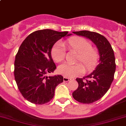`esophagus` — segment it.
<instances>
[{
    "label": "esophagus",
    "instance_id": "1",
    "mask_svg": "<svg viewBox=\"0 0 126 126\" xmlns=\"http://www.w3.org/2000/svg\"><path fill=\"white\" fill-rule=\"evenodd\" d=\"M70 80H71V79L66 78V77H64V78H63V80H64V82H68V81H69Z\"/></svg>",
    "mask_w": 126,
    "mask_h": 126
}]
</instances>
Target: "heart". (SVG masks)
Here are the masks:
<instances>
[{
    "instance_id": "heart-1",
    "label": "heart",
    "mask_w": 126,
    "mask_h": 126,
    "mask_svg": "<svg viewBox=\"0 0 126 126\" xmlns=\"http://www.w3.org/2000/svg\"><path fill=\"white\" fill-rule=\"evenodd\" d=\"M69 50L78 53L77 61L81 62L87 71L95 68L98 59V51L92 47V44L86 39L80 37H73L63 43ZM51 55L56 62H62L65 58V51L63 46L57 43L52 47ZM58 72L61 75L68 78H73L82 75L85 72L83 66L80 63L76 64H63L58 68Z\"/></svg>"
}]
</instances>
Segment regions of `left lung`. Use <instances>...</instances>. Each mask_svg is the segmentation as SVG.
I'll list each match as a JSON object with an SVG mask.
<instances>
[{
  "label": "left lung",
  "mask_w": 126,
  "mask_h": 126,
  "mask_svg": "<svg viewBox=\"0 0 126 126\" xmlns=\"http://www.w3.org/2000/svg\"><path fill=\"white\" fill-rule=\"evenodd\" d=\"M73 33L91 40L99 52V64L87 76L77 78L79 86L73 92V97L76 100L89 104L100 99L110 87L116 69L114 51L107 38L100 34L89 31H76Z\"/></svg>",
  "instance_id": "obj_1"
}]
</instances>
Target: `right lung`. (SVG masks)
I'll list each match as a JSON object with an SVG mask.
<instances>
[{"instance_id": "1", "label": "right lung", "mask_w": 126, "mask_h": 126, "mask_svg": "<svg viewBox=\"0 0 126 126\" xmlns=\"http://www.w3.org/2000/svg\"><path fill=\"white\" fill-rule=\"evenodd\" d=\"M68 31L58 32L42 29L32 32L21 44L15 60L14 76L23 97L36 105L51 100L57 85L63 82L61 75L46 76L53 72L56 65L51 50L57 41L68 34Z\"/></svg>"}]
</instances>
